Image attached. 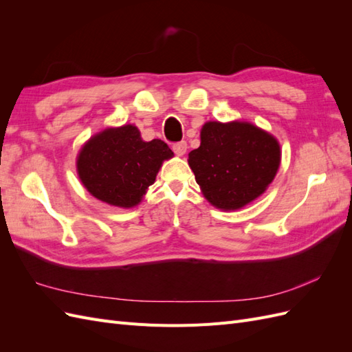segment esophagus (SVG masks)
Listing matches in <instances>:
<instances>
[{
	"label": "esophagus",
	"mask_w": 352,
	"mask_h": 352,
	"mask_svg": "<svg viewBox=\"0 0 352 352\" xmlns=\"http://www.w3.org/2000/svg\"><path fill=\"white\" fill-rule=\"evenodd\" d=\"M186 150H188V145H186L185 141L177 142V144L173 145V151H175L176 155H184L186 153Z\"/></svg>",
	"instance_id": "obj_1"
}]
</instances>
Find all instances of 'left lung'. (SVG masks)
Returning a JSON list of instances; mask_svg holds the SVG:
<instances>
[{"label":"left lung","mask_w":352,"mask_h":352,"mask_svg":"<svg viewBox=\"0 0 352 352\" xmlns=\"http://www.w3.org/2000/svg\"><path fill=\"white\" fill-rule=\"evenodd\" d=\"M202 195L220 210H239L273 182L280 164V145L248 122H207L201 145L189 153Z\"/></svg>","instance_id":"left-lung-1"}]
</instances>
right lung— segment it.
Here are the masks:
<instances>
[{"mask_svg": "<svg viewBox=\"0 0 352 352\" xmlns=\"http://www.w3.org/2000/svg\"><path fill=\"white\" fill-rule=\"evenodd\" d=\"M173 151L162 140L142 141L133 124L94 135L78 155V175L88 192L110 206L131 208L141 202L164 160Z\"/></svg>", "mask_w": 352, "mask_h": 352, "instance_id": "right-lung-1", "label": "right lung"}]
</instances>
